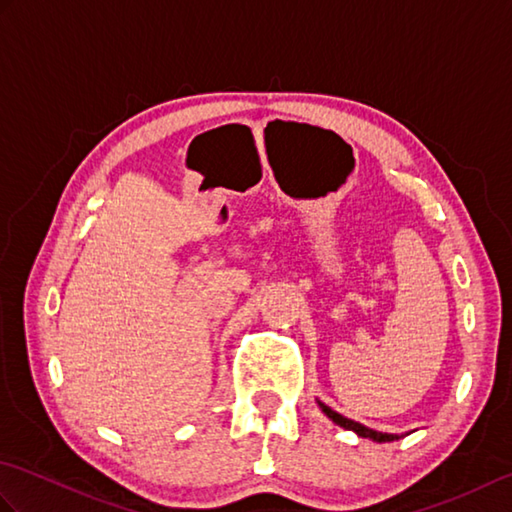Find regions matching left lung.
Returning <instances> with one entry per match:
<instances>
[{"label": "left lung", "mask_w": 512, "mask_h": 512, "mask_svg": "<svg viewBox=\"0 0 512 512\" xmlns=\"http://www.w3.org/2000/svg\"><path fill=\"white\" fill-rule=\"evenodd\" d=\"M317 402H319V407H321V411L325 413V416H328L332 422L339 424V427H343V429H347V431H354L356 436L369 438V440H374V442H394V440H398L396 433H380V431H374V429L365 427V424H361V422H354V420H350V418L341 416V413H336L334 409H330L328 405H325V402H321V400H317Z\"/></svg>", "instance_id": "1"}]
</instances>
